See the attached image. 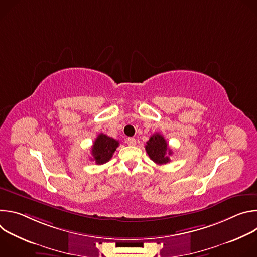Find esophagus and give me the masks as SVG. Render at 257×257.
<instances>
[{
	"label": "esophagus",
	"instance_id": "esophagus-1",
	"mask_svg": "<svg viewBox=\"0 0 257 257\" xmlns=\"http://www.w3.org/2000/svg\"><path fill=\"white\" fill-rule=\"evenodd\" d=\"M126 142H127V144H128V145L133 146V145H135V144H136V139H135V138H133V137H129V138H127Z\"/></svg>",
	"mask_w": 257,
	"mask_h": 257
}]
</instances>
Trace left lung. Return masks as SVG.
I'll return each instance as SVG.
<instances>
[{
	"label": "left lung",
	"instance_id": "obj_1",
	"mask_svg": "<svg viewBox=\"0 0 257 257\" xmlns=\"http://www.w3.org/2000/svg\"><path fill=\"white\" fill-rule=\"evenodd\" d=\"M145 151L151 160L158 165H164L170 162L169 156L172 155V151L168 148L166 139L160 133L151 136L150 140L146 142Z\"/></svg>",
	"mask_w": 257,
	"mask_h": 257
}]
</instances>
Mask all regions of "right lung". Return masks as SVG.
Here are the masks:
<instances>
[{"mask_svg":"<svg viewBox=\"0 0 257 257\" xmlns=\"http://www.w3.org/2000/svg\"><path fill=\"white\" fill-rule=\"evenodd\" d=\"M119 146V141L103 133L98 134L91 148V160L96 165H102L112 159L115 151Z\"/></svg>","mask_w":257,"mask_h":257,"instance_id":"obj_1","label":"right lung"}]
</instances>
